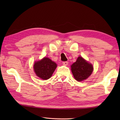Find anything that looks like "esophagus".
Returning a JSON list of instances; mask_svg holds the SVG:
<instances>
[{"label": "esophagus", "mask_w": 120, "mask_h": 120, "mask_svg": "<svg viewBox=\"0 0 120 120\" xmlns=\"http://www.w3.org/2000/svg\"><path fill=\"white\" fill-rule=\"evenodd\" d=\"M62 64H63L64 65V66H67V65L68 64V62H67V61H64V62H63Z\"/></svg>", "instance_id": "esophagus-1"}]
</instances>
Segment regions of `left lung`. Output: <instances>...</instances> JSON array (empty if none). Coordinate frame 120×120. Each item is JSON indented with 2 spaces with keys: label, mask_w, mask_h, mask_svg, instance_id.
Listing matches in <instances>:
<instances>
[{
  "label": "left lung",
  "mask_w": 120,
  "mask_h": 120,
  "mask_svg": "<svg viewBox=\"0 0 120 120\" xmlns=\"http://www.w3.org/2000/svg\"><path fill=\"white\" fill-rule=\"evenodd\" d=\"M71 70L75 79L78 82L86 79L93 71V65L79 56L76 61L71 66Z\"/></svg>",
  "instance_id": "8db88e82"
}]
</instances>
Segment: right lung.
Returning a JSON list of instances; mask_svg holds the SVG:
<instances>
[{"label": "right lung", "instance_id": "obj_1", "mask_svg": "<svg viewBox=\"0 0 120 120\" xmlns=\"http://www.w3.org/2000/svg\"><path fill=\"white\" fill-rule=\"evenodd\" d=\"M57 67L50 59L44 57L34 63L33 68L36 76L43 80H47L52 76Z\"/></svg>", "mask_w": 120, "mask_h": 120}]
</instances>
